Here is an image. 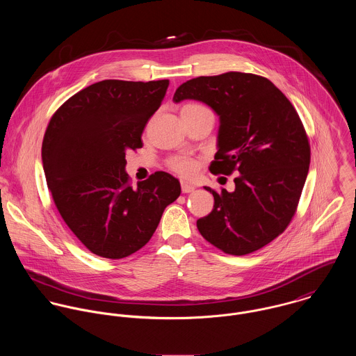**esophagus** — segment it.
<instances>
[{
  "label": "esophagus",
  "mask_w": 356,
  "mask_h": 356,
  "mask_svg": "<svg viewBox=\"0 0 356 356\" xmlns=\"http://www.w3.org/2000/svg\"><path fill=\"white\" fill-rule=\"evenodd\" d=\"M181 191H182V193H191V192H193L195 191V186L193 185H191V184H188V182H181Z\"/></svg>",
  "instance_id": "1"
}]
</instances>
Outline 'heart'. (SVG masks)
Returning a JSON list of instances; mask_svg holds the SVG:
<instances>
[{
	"mask_svg": "<svg viewBox=\"0 0 356 356\" xmlns=\"http://www.w3.org/2000/svg\"><path fill=\"white\" fill-rule=\"evenodd\" d=\"M181 115L182 116H186V115H191V116H195V115H208V116H212L213 118V113L212 111L204 105L202 102H188L182 106L181 109ZM168 167L182 175V177H191L196 172L197 170V160L195 157H191V156H185V154H177V156H172L168 159L167 161Z\"/></svg>",
	"mask_w": 356,
	"mask_h": 356,
	"instance_id": "1",
	"label": "heart"
}]
</instances>
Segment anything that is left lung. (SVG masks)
<instances>
[{
  "instance_id": "left-lung-1",
  "label": "left lung",
  "mask_w": 356,
  "mask_h": 356,
  "mask_svg": "<svg viewBox=\"0 0 356 356\" xmlns=\"http://www.w3.org/2000/svg\"><path fill=\"white\" fill-rule=\"evenodd\" d=\"M186 99L205 102L219 115L209 171L236 174L232 193L205 186L213 208L197 229L225 254H252L282 234L296 213L311 159L305 126L286 96L254 74L193 78L172 100Z\"/></svg>"
}]
</instances>
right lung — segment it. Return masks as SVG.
Here are the masks:
<instances>
[{"label": "right lung", "instance_id": "obj_1", "mask_svg": "<svg viewBox=\"0 0 356 356\" xmlns=\"http://www.w3.org/2000/svg\"><path fill=\"white\" fill-rule=\"evenodd\" d=\"M170 81L105 79L64 102L42 141L44 171L63 220L92 252L122 259L153 236L164 208L181 195L177 178L156 171L131 186L126 152L141 136Z\"/></svg>", "mask_w": 356, "mask_h": 356}]
</instances>
